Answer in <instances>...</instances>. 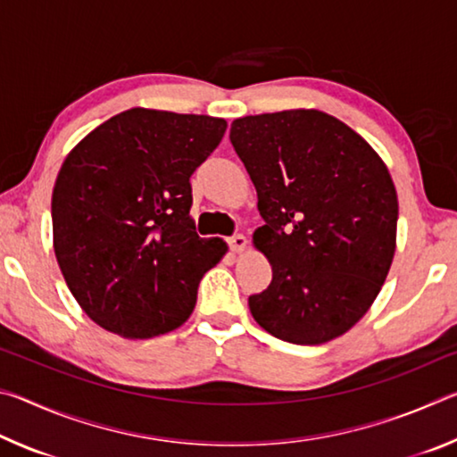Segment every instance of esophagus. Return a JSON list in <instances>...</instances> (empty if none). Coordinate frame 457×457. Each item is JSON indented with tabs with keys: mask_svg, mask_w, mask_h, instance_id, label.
<instances>
[{
	"mask_svg": "<svg viewBox=\"0 0 457 457\" xmlns=\"http://www.w3.org/2000/svg\"><path fill=\"white\" fill-rule=\"evenodd\" d=\"M228 242H229V247H231V250L237 252V253H242V252L245 250V247H247V239H245V236H242V234L231 236V237L228 239Z\"/></svg>",
	"mask_w": 457,
	"mask_h": 457,
	"instance_id": "esophagus-1",
	"label": "esophagus"
}]
</instances>
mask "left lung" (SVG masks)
Masks as SVG:
<instances>
[{
	"label": "left lung",
	"mask_w": 457,
	"mask_h": 457,
	"mask_svg": "<svg viewBox=\"0 0 457 457\" xmlns=\"http://www.w3.org/2000/svg\"><path fill=\"white\" fill-rule=\"evenodd\" d=\"M264 226L253 247L272 282L250 296L262 328L294 345L345 335L375 303L397 245V191L359 133L316 108L231 122Z\"/></svg>",
	"instance_id": "8db88e82"
}]
</instances>
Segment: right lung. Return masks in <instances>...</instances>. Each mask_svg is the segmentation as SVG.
Wrapping results in <instances>:
<instances>
[{
    "label": "right lung",
    "instance_id": "obj_1",
    "mask_svg": "<svg viewBox=\"0 0 457 457\" xmlns=\"http://www.w3.org/2000/svg\"><path fill=\"white\" fill-rule=\"evenodd\" d=\"M226 129L207 114L137 106L68 153L52 191L54 252L98 327L153 338L191 316L201 278L228 244L195 234L189 177Z\"/></svg>",
    "mask_w": 457,
    "mask_h": 457
}]
</instances>
